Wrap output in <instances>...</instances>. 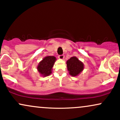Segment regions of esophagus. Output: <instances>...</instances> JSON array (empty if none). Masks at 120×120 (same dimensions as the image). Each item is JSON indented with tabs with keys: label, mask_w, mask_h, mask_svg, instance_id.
I'll use <instances>...</instances> for the list:
<instances>
[{
	"label": "esophagus",
	"mask_w": 120,
	"mask_h": 120,
	"mask_svg": "<svg viewBox=\"0 0 120 120\" xmlns=\"http://www.w3.org/2000/svg\"><path fill=\"white\" fill-rule=\"evenodd\" d=\"M59 59H61V60H63L64 59V55H59Z\"/></svg>",
	"instance_id": "esophagus-1"
}]
</instances>
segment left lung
Wrapping results in <instances>:
<instances>
[{
  "instance_id": "obj_1",
  "label": "left lung",
  "mask_w": 120,
  "mask_h": 120,
  "mask_svg": "<svg viewBox=\"0 0 120 120\" xmlns=\"http://www.w3.org/2000/svg\"><path fill=\"white\" fill-rule=\"evenodd\" d=\"M67 68L72 77H76L83 71L84 64L75 56H73L67 61Z\"/></svg>"
}]
</instances>
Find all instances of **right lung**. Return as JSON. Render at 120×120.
<instances>
[{
    "label": "right lung",
    "instance_id": "obj_1",
    "mask_svg": "<svg viewBox=\"0 0 120 120\" xmlns=\"http://www.w3.org/2000/svg\"><path fill=\"white\" fill-rule=\"evenodd\" d=\"M56 58L53 56H47L39 62L37 66V70L41 76L47 77L52 73V67H53Z\"/></svg>",
    "mask_w": 120,
    "mask_h": 120
}]
</instances>
